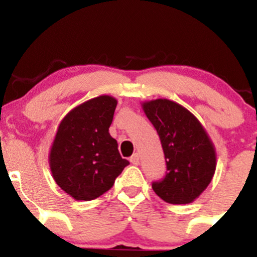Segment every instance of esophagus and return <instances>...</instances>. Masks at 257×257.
Masks as SVG:
<instances>
[{
    "label": "esophagus",
    "mask_w": 257,
    "mask_h": 257,
    "mask_svg": "<svg viewBox=\"0 0 257 257\" xmlns=\"http://www.w3.org/2000/svg\"><path fill=\"white\" fill-rule=\"evenodd\" d=\"M131 163L134 165H138L139 164V154L138 153H136V154H133L131 157Z\"/></svg>",
    "instance_id": "1"
}]
</instances>
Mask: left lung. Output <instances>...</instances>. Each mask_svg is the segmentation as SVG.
Listing matches in <instances>:
<instances>
[{
    "instance_id": "8db88e82",
    "label": "left lung",
    "mask_w": 257,
    "mask_h": 257,
    "mask_svg": "<svg viewBox=\"0 0 257 257\" xmlns=\"http://www.w3.org/2000/svg\"><path fill=\"white\" fill-rule=\"evenodd\" d=\"M159 134L167 162V175L152 184L169 204H189L208 188L216 169L215 147L193 113L173 100L159 98L142 103Z\"/></svg>"
}]
</instances>
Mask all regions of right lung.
I'll use <instances>...</instances> for the list:
<instances>
[{"label":"right lung","mask_w":257,"mask_h":257,"mask_svg":"<svg viewBox=\"0 0 257 257\" xmlns=\"http://www.w3.org/2000/svg\"><path fill=\"white\" fill-rule=\"evenodd\" d=\"M116 103L99 95L77 105L59 123L49 168L57 185L76 200L99 198L129 164L109 134Z\"/></svg>","instance_id":"add662e5"}]
</instances>
